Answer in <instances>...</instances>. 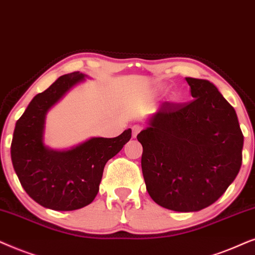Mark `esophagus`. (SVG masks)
I'll use <instances>...</instances> for the list:
<instances>
[{
	"instance_id": "esophagus-1",
	"label": "esophagus",
	"mask_w": 255,
	"mask_h": 255,
	"mask_svg": "<svg viewBox=\"0 0 255 255\" xmlns=\"http://www.w3.org/2000/svg\"><path fill=\"white\" fill-rule=\"evenodd\" d=\"M142 130V126L140 125H134L133 127H131V131H133V136L136 137L137 134L140 133V131Z\"/></svg>"
}]
</instances>
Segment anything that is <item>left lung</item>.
I'll use <instances>...</instances> for the list:
<instances>
[{
  "label": "left lung",
  "instance_id": "left-lung-1",
  "mask_svg": "<svg viewBox=\"0 0 255 255\" xmlns=\"http://www.w3.org/2000/svg\"><path fill=\"white\" fill-rule=\"evenodd\" d=\"M193 99L165 101L137 135L152 201L178 212L208 208L242 167L244 135L234 108L208 80L186 78Z\"/></svg>",
  "mask_w": 255,
  "mask_h": 255
}]
</instances>
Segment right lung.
<instances>
[{
  "instance_id": "add662e5",
  "label": "right lung",
  "mask_w": 255,
  "mask_h": 255,
  "mask_svg": "<svg viewBox=\"0 0 255 255\" xmlns=\"http://www.w3.org/2000/svg\"><path fill=\"white\" fill-rule=\"evenodd\" d=\"M83 79L79 72L59 77L33 98L13 130L10 152L23 189L39 205L56 211H72L92 203L105 164L131 137L127 129L113 138L93 137L67 151H53L44 145L46 112Z\"/></svg>"
}]
</instances>
